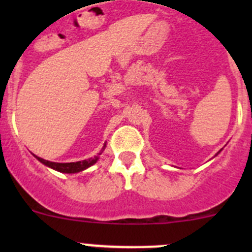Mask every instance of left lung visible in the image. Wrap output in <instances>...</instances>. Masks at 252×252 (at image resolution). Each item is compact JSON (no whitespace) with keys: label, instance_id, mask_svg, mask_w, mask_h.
<instances>
[{"label":"left lung","instance_id":"1","mask_svg":"<svg viewBox=\"0 0 252 252\" xmlns=\"http://www.w3.org/2000/svg\"><path fill=\"white\" fill-rule=\"evenodd\" d=\"M220 151H222V150H220ZM220 151H218V152H217V154H216V156H217V155H218V154H220Z\"/></svg>","mask_w":252,"mask_h":252}]
</instances>
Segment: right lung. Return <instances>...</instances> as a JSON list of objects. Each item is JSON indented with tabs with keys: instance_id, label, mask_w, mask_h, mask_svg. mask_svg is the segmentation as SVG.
Returning <instances> with one entry per match:
<instances>
[{
	"instance_id": "add662e5",
	"label": "right lung",
	"mask_w": 252,
	"mask_h": 252,
	"mask_svg": "<svg viewBox=\"0 0 252 252\" xmlns=\"http://www.w3.org/2000/svg\"><path fill=\"white\" fill-rule=\"evenodd\" d=\"M105 147H106V142H105V145H103L101 152L97 155V156L91 157V158H89V159H83V161L70 162V163H58V162H51V161H46V159L41 158V157L35 156V155L34 156L36 157L37 161H40L42 164H45V166L50 167V168L55 169V171H57V172H61V173H69L70 174V173H78V172L84 171V169L89 168V167H91L93 164H95L96 162L98 161V158H100V155L102 154L103 150H105Z\"/></svg>"
}]
</instances>
